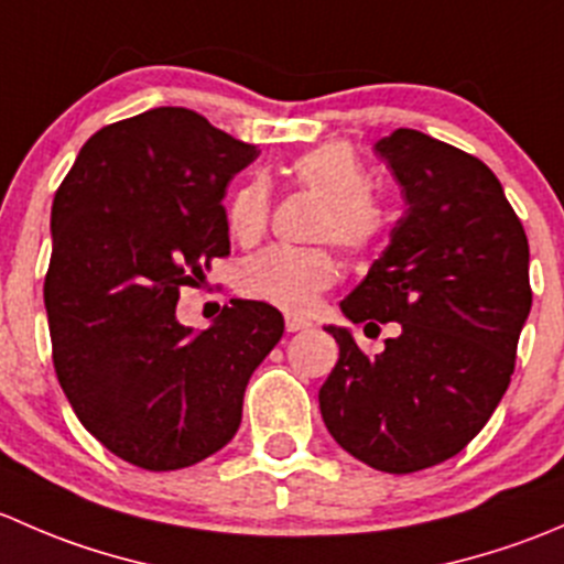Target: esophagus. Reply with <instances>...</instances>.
<instances>
[{
	"mask_svg": "<svg viewBox=\"0 0 564 564\" xmlns=\"http://www.w3.org/2000/svg\"><path fill=\"white\" fill-rule=\"evenodd\" d=\"M308 327H314V322H311V318L294 316V314L286 316V333H300V329H308Z\"/></svg>",
	"mask_w": 564,
	"mask_h": 564,
	"instance_id": "obj_1",
	"label": "esophagus"
}]
</instances>
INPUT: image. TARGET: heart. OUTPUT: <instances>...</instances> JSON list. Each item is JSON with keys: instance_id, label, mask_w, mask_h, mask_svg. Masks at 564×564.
<instances>
[{"instance_id": "b5f03b06", "label": "heart", "mask_w": 564, "mask_h": 564, "mask_svg": "<svg viewBox=\"0 0 564 564\" xmlns=\"http://www.w3.org/2000/svg\"><path fill=\"white\" fill-rule=\"evenodd\" d=\"M294 182L327 202L318 220V240H333L349 253H362L382 235L384 215L368 196L371 180L360 158L346 144H322L289 166ZM229 231L235 240L256 242L270 220V187L250 180L229 204ZM338 281V261L324 248H267L250 256L240 270V292L259 303L303 314L316 305L318 294Z\"/></svg>"}]
</instances>
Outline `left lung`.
<instances>
[{"label":"left lung","mask_w":564,"mask_h":564,"mask_svg":"<svg viewBox=\"0 0 564 564\" xmlns=\"http://www.w3.org/2000/svg\"><path fill=\"white\" fill-rule=\"evenodd\" d=\"M406 202L390 246L340 303L349 322H398L377 357L327 324L338 362L318 390L333 440L390 475L464 451L502 401L532 308L529 242L491 169L420 130L373 144Z\"/></svg>","instance_id":"left-lung-1"}]
</instances>
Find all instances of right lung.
Returning <instances> with one entry per match:
<instances>
[{"label": "right lung", "instance_id": "right-lung-1", "mask_svg": "<svg viewBox=\"0 0 564 564\" xmlns=\"http://www.w3.org/2000/svg\"><path fill=\"white\" fill-rule=\"evenodd\" d=\"M256 155L191 108H150L100 128L54 196L56 379L84 429L141 469L229 445L250 373L283 335L281 311L256 300H231L207 329L176 322L180 289L229 253L226 185Z\"/></svg>", "mask_w": 564, "mask_h": 564}]
</instances>
